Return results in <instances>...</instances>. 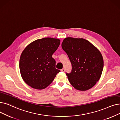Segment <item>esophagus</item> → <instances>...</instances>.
Here are the masks:
<instances>
[{
    "mask_svg": "<svg viewBox=\"0 0 120 120\" xmlns=\"http://www.w3.org/2000/svg\"><path fill=\"white\" fill-rule=\"evenodd\" d=\"M61 71H63V72H65V70L64 69H62L61 70Z\"/></svg>",
    "mask_w": 120,
    "mask_h": 120,
    "instance_id": "1",
    "label": "esophagus"
}]
</instances>
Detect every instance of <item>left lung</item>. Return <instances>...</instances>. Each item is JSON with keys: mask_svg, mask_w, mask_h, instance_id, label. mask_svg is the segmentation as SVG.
Instances as JSON below:
<instances>
[{"mask_svg": "<svg viewBox=\"0 0 120 120\" xmlns=\"http://www.w3.org/2000/svg\"><path fill=\"white\" fill-rule=\"evenodd\" d=\"M61 45L71 63V72L66 74L71 85L79 91L91 89L100 79L103 70L100 50L83 38H66Z\"/></svg>", "mask_w": 120, "mask_h": 120, "instance_id": "left-lung-1", "label": "left lung"}]
</instances>
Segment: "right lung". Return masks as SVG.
<instances>
[{
	"label": "right lung",
	"instance_id": "1",
	"mask_svg": "<svg viewBox=\"0 0 120 120\" xmlns=\"http://www.w3.org/2000/svg\"><path fill=\"white\" fill-rule=\"evenodd\" d=\"M60 43L58 39L44 38L29 44L23 50L19 59V70L22 79L35 89L47 87L60 71L55 68L52 57Z\"/></svg>",
	"mask_w": 120,
	"mask_h": 120
}]
</instances>
